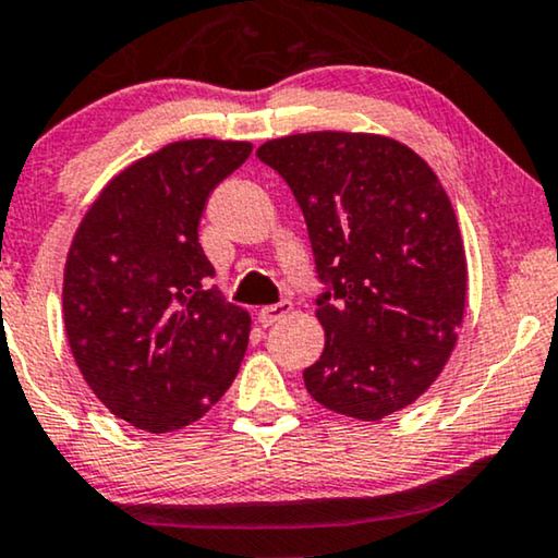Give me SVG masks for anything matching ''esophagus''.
<instances>
[{
    "instance_id": "1",
    "label": "esophagus",
    "mask_w": 558,
    "mask_h": 558,
    "mask_svg": "<svg viewBox=\"0 0 558 558\" xmlns=\"http://www.w3.org/2000/svg\"><path fill=\"white\" fill-rule=\"evenodd\" d=\"M293 312V303L291 301H280V303H270V306H263L259 308V322L265 324V327H270V324L286 319L288 314Z\"/></svg>"
}]
</instances>
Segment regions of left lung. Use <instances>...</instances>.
<instances>
[{
	"label": "left lung",
	"instance_id": "8db88e82",
	"mask_svg": "<svg viewBox=\"0 0 558 558\" xmlns=\"http://www.w3.org/2000/svg\"><path fill=\"white\" fill-rule=\"evenodd\" d=\"M257 157L293 190L327 286L316 299L327 342L303 371L306 391L365 422L417 401L466 308V252L446 187L420 154L378 133H293Z\"/></svg>",
	"mask_w": 558,
	"mask_h": 558
}]
</instances>
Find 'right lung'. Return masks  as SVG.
<instances>
[{"mask_svg":"<svg viewBox=\"0 0 558 558\" xmlns=\"http://www.w3.org/2000/svg\"><path fill=\"white\" fill-rule=\"evenodd\" d=\"M250 154V141L161 146L102 187L69 246V348L95 397L146 433L201 420L242 365L252 319L208 288L197 223Z\"/></svg>","mask_w":558,"mask_h":558,"instance_id":"right-lung-1","label":"right lung"}]
</instances>
